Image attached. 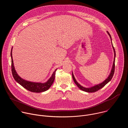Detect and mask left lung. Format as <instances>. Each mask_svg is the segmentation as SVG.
<instances>
[{
  "mask_svg": "<svg viewBox=\"0 0 128 128\" xmlns=\"http://www.w3.org/2000/svg\"><path fill=\"white\" fill-rule=\"evenodd\" d=\"M107 33L108 34V35H109V36H110V38H111V40H112V37L110 35V34L109 33V32L107 31ZM112 48H113V49H114V63H113V66H112V69L111 70V72L110 74H109V76L103 82H102V83L100 84H97V85H95L93 86H92L90 88H84L75 79V78L74 76V74H73V72H72V78H73V80H74L75 84L77 85V86L81 90H82L84 91V92H88V93H93V92H96V91L98 90H100V88H102L103 86H104L108 82H110L111 80L112 79L113 76H114V69H115V58H116V52H115V50H114V48L113 46V44H112Z\"/></svg>",
  "mask_w": 128,
  "mask_h": 128,
  "instance_id": "1",
  "label": "left lung"
}]
</instances>
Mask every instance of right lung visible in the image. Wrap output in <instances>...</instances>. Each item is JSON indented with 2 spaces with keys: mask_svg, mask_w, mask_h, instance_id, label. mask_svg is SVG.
<instances>
[{
  "mask_svg": "<svg viewBox=\"0 0 128 128\" xmlns=\"http://www.w3.org/2000/svg\"><path fill=\"white\" fill-rule=\"evenodd\" d=\"M12 48L11 50L10 55H11V59H12V76L14 79V80L18 82L19 83L20 85H21L23 87H24L26 90L30 91L34 93H40L42 92H44L48 90L50 86L52 85V83L54 82V78H55V74L56 71L57 69H56L53 72V74L50 78L44 83H41V82H29L26 80L22 79L20 78L18 74H17L16 72L14 69V65L13 63V59L12 57Z\"/></svg>",
  "mask_w": 128,
  "mask_h": 128,
  "instance_id": "1",
  "label": "right lung"
}]
</instances>
